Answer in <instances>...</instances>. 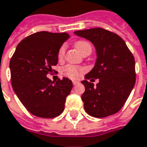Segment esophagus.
Returning <instances> with one entry per match:
<instances>
[{
    "mask_svg": "<svg viewBox=\"0 0 147 147\" xmlns=\"http://www.w3.org/2000/svg\"><path fill=\"white\" fill-rule=\"evenodd\" d=\"M72 83H73V85H75V86H76V85L79 84V82H77V81H73V82H72Z\"/></svg>",
    "mask_w": 147,
    "mask_h": 147,
    "instance_id": "obj_1",
    "label": "esophagus"
}]
</instances>
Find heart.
Returning a JSON list of instances; mask_svg holds the SVG:
<instances>
[{
	"instance_id": "heart-1",
	"label": "heart",
	"mask_w": 147,
	"mask_h": 147,
	"mask_svg": "<svg viewBox=\"0 0 147 147\" xmlns=\"http://www.w3.org/2000/svg\"><path fill=\"white\" fill-rule=\"evenodd\" d=\"M75 47L76 48L82 53V55L85 54H91L92 51V45L90 41L86 40H79L75 42ZM65 45L61 46L60 49L58 50L57 52V57L60 61L63 60L65 53ZM84 72V69L79 66H76L73 65H67L62 69V73L65 76H66L69 78L71 79H76L81 76V75Z\"/></svg>"
}]
</instances>
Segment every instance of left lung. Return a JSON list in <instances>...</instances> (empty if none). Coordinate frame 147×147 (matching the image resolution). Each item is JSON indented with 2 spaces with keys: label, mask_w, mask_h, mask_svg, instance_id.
I'll list each match as a JSON object with an SVG mask.
<instances>
[{
  "label": "left lung",
  "mask_w": 147,
  "mask_h": 147,
  "mask_svg": "<svg viewBox=\"0 0 147 147\" xmlns=\"http://www.w3.org/2000/svg\"><path fill=\"white\" fill-rule=\"evenodd\" d=\"M75 34L89 40L96 50L94 68L82 83L85 91L82 100L87 114L103 118L116 114L124 106L136 82L135 59L123 39L103 28L76 30ZM99 79L94 87L86 80Z\"/></svg>",
  "instance_id": "obj_1"
}]
</instances>
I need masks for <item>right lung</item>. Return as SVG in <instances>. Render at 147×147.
Masks as SVG:
<instances>
[{
	"mask_svg": "<svg viewBox=\"0 0 147 147\" xmlns=\"http://www.w3.org/2000/svg\"><path fill=\"white\" fill-rule=\"evenodd\" d=\"M68 38L69 34L65 32H36L17 45L10 61L14 91L26 110L36 117L54 118L65 109L72 82L66 77L54 82L47 75L57 64L58 50Z\"/></svg>",
	"mask_w": 147,
	"mask_h": 147,
	"instance_id": "obj_1",
	"label": "right lung"
}]
</instances>
